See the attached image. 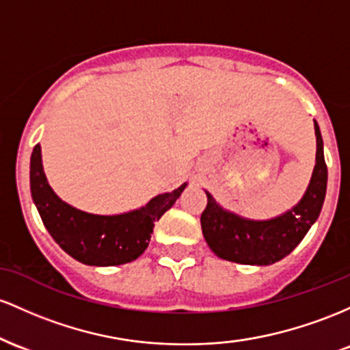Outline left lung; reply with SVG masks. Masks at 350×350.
I'll list each match as a JSON object with an SVG mask.
<instances>
[{
	"mask_svg": "<svg viewBox=\"0 0 350 350\" xmlns=\"http://www.w3.org/2000/svg\"><path fill=\"white\" fill-rule=\"evenodd\" d=\"M314 131L317 150L311 182L299 202L280 217L271 219L239 217L223 208L205 190L208 203L200 221L205 241L218 258L239 265L268 266L288 256L302 241L319 217L327 187L324 144L316 120Z\"/></svg>",
	"mask_w": 350,
	"mask_h": 350,
	"instance_id": "8db88e82",
	"label": "left lung"
}]
</instances>
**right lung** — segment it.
I'll return each mask as SVG.
<instances>
[{
	"label": "right lung",
	"mask_w": 350,
	"mask_h": 350,
	"mask_svg": "<svg viewBox=\"0 0 350 350\" xmlns=\"http://www.w3.org/2000/svg\"><path fill=\"white\" fill-rule=\"evenodd\" d=\"M31 195L46 230L69 256L88 266H119L147 250L155 221L174 206L187 183L157 195L145 206L120 215H94L62 202L49 187L41 159V145L31 155Z\"/></svg>",
	"instance_id": "add662e5"
}]
</instances>
